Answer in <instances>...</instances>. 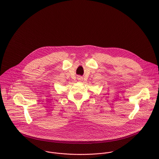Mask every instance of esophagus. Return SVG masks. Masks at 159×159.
<instances>
[{"label": "esophagus", "mask_w": 159, "mask_h": 159, "mask_svg": "<svg viewBox=\"0 0 159 159\" xmlns=\"http://www.w3.org/2000/svg\"><path fill=\"white\" fill-rule=\"evenodd\" d=\"M81 79H82V78H80V80H81Z\"/></svg>", "instance_id": "1"}]
</instances>
